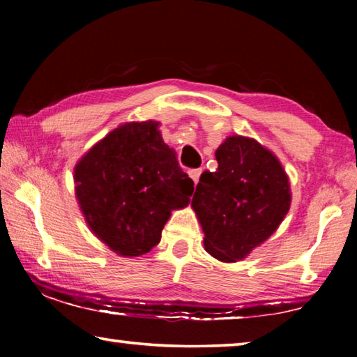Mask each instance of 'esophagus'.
Here are the masks:
<instances>
[{
  "label": "esophagus",
  "instance_id": "1",
  "mask_svg": "<svg viewBox=\"0 0 357 357\" xmlns=\"http://www.w3.org/2000/svg\"><path fill=\"white\" fill-rule=\"evenodd\" d=\"M200 174H202V168H193V170H189V176L195 184L198 183V179H200Z\"/></svg>",
  "mask_w": 357,
  "mask_h": 357
}]
</instances>
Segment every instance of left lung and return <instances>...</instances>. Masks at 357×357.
Here are the masks:
<instances>
[{"label": "left lung", "mask_w": 357, "mask_h": 357, "mask_svg": "<svg viewBox=\"0 0 357 357\" xmlns=\"http://www.w3.org/2000/svg\"><path fill=\"white\" fill-rule=\"evenodd\" d=\"M215 172H204L192 208L204 249L220 261H239L273 234L289 209L288 176L257 140L228 137L215 151Z\"/></svg>", "instance_id": "left-lung-1"}]
</instances>
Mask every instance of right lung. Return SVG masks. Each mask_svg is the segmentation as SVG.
Returning a JSON list of instances; mask_svg holds the SVG:
<instances>
[{"instance_id":"right-lung-1","label":"right lung","mask_w":357,"mask_h":357,"mask_svg":"<svg viewBox=\"0 0 357 357\" xmlns=\"http://www.w3.org/2000/svg\"><path fill=\"white\" fill-rule=\"evenodd\" d=\"M159 123H126L75 165V193L89 228L121 257L160 243L172 211L190 202L193 181L162 140Z\"/></svg>"}]
</instances>
